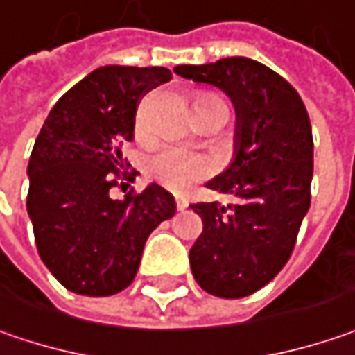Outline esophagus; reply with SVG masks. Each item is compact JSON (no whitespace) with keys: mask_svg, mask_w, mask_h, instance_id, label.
Masks as SVG:
<instances>
[{"mask_svg":"<svg viewBox=\"0 0 355 355\" xmlns=\"http://www.w3.org/2000/svg\"><path fill=\"white\" fill-rule=\"evenodd\" d=\"M175 204H177V210H180V212H182V210L189 206V202L184 200V198H180V196H177V198H175Z\"/></svg>","mask_w":355,"mask_h":355,"instance_id":"esophagus-1","label":"esophagus"}]
</instances>
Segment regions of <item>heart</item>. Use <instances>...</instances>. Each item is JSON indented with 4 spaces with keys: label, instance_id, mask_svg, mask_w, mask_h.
Returning <instances> with one entry per match:
<instances>
[{
    "label": "heart",
    "instance_id": "heart-1",
    "mask_svg": "<svg viewBox=\"0 0 355 355\" xmlns=\"http://www.w3.org/2000/svg\"><path fill=\"white\" fill-rule=\"evenodd\" d=\"M135 131L137 135L145 133V105H141L137 112ZM212 171H214V163L210 157L198 151L184 149V147H177V145L161 147L157 153L151 155L147 163L149 177L157 180L159 184H163L165 189L175 190V192H182L189 189L190 184L210 177Z\"/></svg>",
    "mask_w": 355,
    "mask_h": 355
}]
</instances>
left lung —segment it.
Returning a JSON list of instances; mask_svg holds the SVG:
<instances>
[{"instance_id":"8db88e82","label":"left lung","mask_w":355,"mask_h":355,"mask_svg":"<svg viewBox=\"0 0 355 355\" xmlns=\"http://www.w3.org/2000/svg\"><path fill=\"white\" fill-rule=\"evenodd\" d=\"M175 72L220 88L236 107L234 161L206 184L234 202L190 204L204 226L190 269L206 293L241 299L285 267L309 212L311 119L287 80L245 56L180 64Z\"/></svg>"}]
</instances>
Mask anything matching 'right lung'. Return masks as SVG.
I'll list each match as a JSON object with an SVG mask.
<instances>
[{
	"mask_svg": "<svg viewBox=\"0 0 355 355\" xmlns=\"http://www.w3.org/2000/svg\"><path fill=\"white\" fill-rule=\"evenodd\" d=\"M171 78L163 67H100L56 102L35 141L27 168L35 243L76 295L129 287L149 234L177 212L173 194L155 182L121 200L110 196L137 175L125 171L121 147L133 139L139 100Z\"/></svg>",
	"mask_w": 355,
	"mask_h": 355,
	"instance_id": "obj_1",
	"label": "right lung"
}]
</instances>
